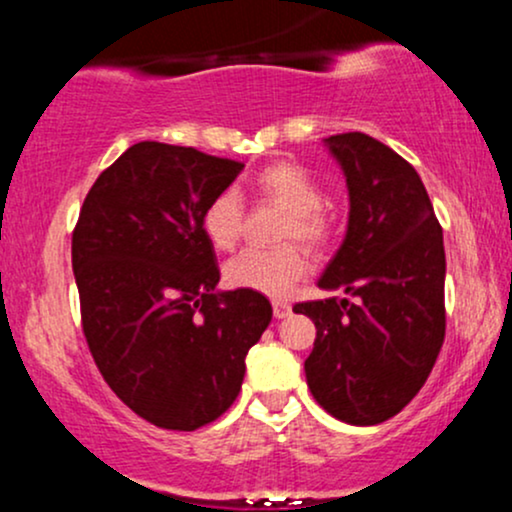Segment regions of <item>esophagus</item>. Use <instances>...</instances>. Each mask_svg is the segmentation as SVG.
<instances>
[{
    "label": "esophagus",
    "mask_w": 512,
    "mask_h": 512,
    "mask_svg": "<svg viewBox=\"0 0 512 512\" xmlns=\"http://www.w3.org/2000/svg\"><path fill=\"white\" fill-rule=\"evenodd\" d=\"M272 310H274L276 320H284V317L291 315V305L284 303V301H274L272 303Z\"/></svg>",
    "instance_id": "obj_1"
}]
</instances>
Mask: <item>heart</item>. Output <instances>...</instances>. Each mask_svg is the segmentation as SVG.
I'll use <instances>...</instances> for the list:
<instances>
[{
    "label": "heart",
    "instance_id": "1",
    "mask_svg": "<svg viewBox=\"0 0 512 512\" xmlns=\"http://www.w3.org/2000/svg\"><path fill=\"white\" fill-rule=\"evenodd\" d=\"M257 195L289 211L281 238L301 240L305 245H322L332 233L330 216L322 209V185L301 163L279 161L255 175ZM245 209L236 190L226 187L204 204L202 231L216 250H233L243 236ZM308 257L298 245H281L274 250H243L223 267V279L233 289H248L264 296H286L296 281L308 274Z\"/></svg>",
    "mask_w": 512,
    "mask_h": 512
}]
</instances>
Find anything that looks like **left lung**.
Returning <instances> with one entry per match:
<instances>
[{
	"mask_svg": "<svg viewBox=\"0 0 512 512\" xmlns=\"http://www.w3.org/2000/svg\"><path fill=\"white\" fill-rule=\"evenodd\" d=\"M351 211L320 289L349 298L293 305L315 322L305 380L315 402L354 426L383 424L426 383L445 339L443 228L419 173L361 132L325 139Z\"/></svg>",
	"mask_w": 512,
	"mask_h": 512,
	"instance_id": "left-lung-1",
	"label": "left lung"
}]
</instances>
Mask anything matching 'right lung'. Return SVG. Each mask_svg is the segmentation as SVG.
I'll return each mask as SVG.
<instances>
[{
    "label": "right lung",
    "instance_id": "obj_1",
    "mask_svg": "<svg viewBox=\"0 0 512 512\" xmlns=\"http://www.w3.org/2000/svg\"><path fill=\"white\" fill-rule=\"evenodd\" d=\"M243 163L139 142L93 182L72 233L81 327L103 380L134 414L197 431L236 402L245 356L272 320L257 291L216 293L202 209Z\"/></svg>",
    "mask_w": 512,
    "mask_h": 512
}]
</instances>
